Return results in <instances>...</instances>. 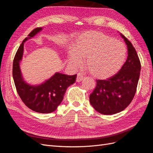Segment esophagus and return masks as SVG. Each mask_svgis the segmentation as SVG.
I'll list each match as a JSON object with an SVG mask.
<instances>
[{"mask_svg":"<svg viewBox=\"0 0 153 153\" xmlns=\"http://www.w3.org/2000/svg\"><path fill=\"white\" fill-rule=\"evenodd\" d=\"M84 78V76H83L82 74L80 73H78L77 74V77H76V82H79L80 81H82L83 79Z\"/></svg>","mask_w":153,"mask_h":153,"instance_id":"esophagus-1","label":"esophagus"}]
</instances>
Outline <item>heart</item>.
Returning <instances> with one entry per match:
<instances>
[{"label": "heart", "mask_w": 153, "mask_h": 153, "mask_svg": "<svg viewBox=\"0 0 153 153\" xmlns=\"http://www.w3.org/2000/svg\"><path fill=\"white\" fill-rule=\"evenodd\" d=\"M126 50L123 43L99 31H89L76 39L68 52L69 65L85 66L95 78H107L116 73L123 64Z\"/></svg>", "instance_id": "b5f03b06"}]
</instances>
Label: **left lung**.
<instances>
[{
	"instance_id": "left-lung-1",
	"label": "left lung",
	"mask_w": 153,
	"mask_h": 153,
	"mask_svg": "<svg viewBox=\"0 0 153 153\" xmlns=\"http://www.w3.org/2000/svg\"><path fill=\"white\" fill-rule=\"evenodd\" d=\"M128 48V58L119 71L106 80H96V86L90 94L91 105L101 114L112 115L124 110L136 93L141 64L135 48L121 34Z\"/></svg>"
}]
</instances>
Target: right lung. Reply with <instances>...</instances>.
<instances>
[{
  "mask_svg": "<svg viewBox=\"0 0 153 153\" xmlns=\"http://www.w3.org/2000/svg\"><path fill=\"white\" fill-rule=\"evenodd\" d=\"M41 29V27H38L32 30L18 48L13 60V77L18 94L27 107L36 112L48 114L55 111L61 104L67 88L75 83L76 75L70 76L57 73L38 86L29 85L23 80L19 62L22 58L24 42Z\"/></svg>",
  "mask_w": 153,
  "mask_h": 153,
  "instance_id": "right-lung-1",
  "label": "right lung"
}]
</instances>
